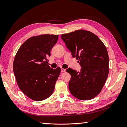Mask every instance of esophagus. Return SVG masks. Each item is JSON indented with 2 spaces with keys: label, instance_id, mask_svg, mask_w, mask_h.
Segmentation results:
<instances>
[{
  "label": "esophagus",
  "instance_id": "obj_1",
  "mask_svg": "<svg viewBox=\"0 0 127 127\" xmlns=\"http://www.w3.org/2000/svg\"><path fill=\"white\" fill-rule=\"evenodd\" d=\"M66 71V70L65 69H63V68H61V72H64Z\"/></svg>",
  "mask_w": 127,
  "mask_h": 127
}]
</instances>
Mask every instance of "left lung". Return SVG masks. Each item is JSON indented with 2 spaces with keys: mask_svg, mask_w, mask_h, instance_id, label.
Returning <instances> with one entry per match:
<instances>
[{
  "mask_svg": "<svg viewBox=\"0 0 127 127\" xmlns=\"http://www.w3.org/2000/svg\"><path fill=\"white\" fill-rule=\"evenodd\" d=\"M61 38L81 66L80 71L70 68L66 70L71 75L70 92L82 100L94 98L101 92L108 76L106 47L96 35L82 29L62 34Z\"/></svg>",
  "mask_w": 127,
  "mask_h": 127,
  "instance_id": "obj_1",
  "label": "left lung"
}]
</instances>
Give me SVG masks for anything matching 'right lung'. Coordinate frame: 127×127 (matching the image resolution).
Segmentation results:
<instances>
[{
	"label": "right lung",
	"mask_w": 127,
	"mask_h": 127,
	"mask_svg": "<svg viewBox=\"0 0 127 127\" xmlns=\"http://www.w3.org/2000/svg\"><path fill=\"white\" fill-rule=\"evenodd\" d=\"M58 38V35L50 34L31 37L15 56L13 70L18 87L34 100H43L53 92L61 69L50 68L46 61Z\"/></svg>",
	"instance_id": "1"
}]
</instances>
